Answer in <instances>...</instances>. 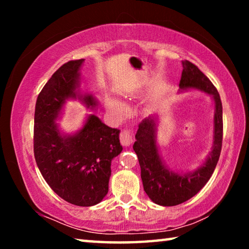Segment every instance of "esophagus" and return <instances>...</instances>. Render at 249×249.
<instances>
[{"mask_svg": "<svg viewBox=\"0 0 249 249\" xmlns=\"http://www.w3.org/2000/svg\"><path fill=\"white\" fill-rule=\"evenodd\" d=\"M120 140H121V142L123 146H125V147L129 146L133 142V133L128 129L122 130L121 135H120Z\"/></svg>", "mask_w": 249, "mask_h": 249, "instance_id": "1", "label": "esophagus"}]
</instances>
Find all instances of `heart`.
<instances>
[{
    "label": "heart",
    "instance_id": "obj_1",
    "mask_svg": "<svg viewBox=\"0 0 249 249\" xmlns=\"http://www.w3.org/2000/svg\"><path fill=\"white\" fill-rule=\"evenodd\" d=\"M105 105H107L109 111L115 113V114H122L125 108L124 103L115 96H107V100H105Z\"/></svg>",
    "mask_w": 249,
    "mask_h": 249
}]
</instances>
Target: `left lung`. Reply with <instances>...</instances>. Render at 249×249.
Listing matches in <instances>:
<instances>
[{
    "instance_id": "1",
    "label": "left lung",
    "mask_w": 249,
    "mask_h": 249,
    "mask_svg": "<svg viewBox=\"0 0 249 249\" xmlns=\"http://www.w3.org/2000/svg\"><path fill=\"white\" fill-rule=\"evenodd\" d=\"M179 93L197 90L209 94L214 104L213 142L204 161L190 171L172 170L163 160L157 144L158 115L142 120L135 135L133 149L141 166L144 190L154 203L174 206L191 199L204 187L217 165L223 140V111L220 94L209 78L190 61H182Z\"/></svg>"
}]
</instances>
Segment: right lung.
<instances>
[{"label": "right lung", "mask_w": 249, "mask_h": 249, "mask_svg": "<svg viewBox=\"0 0 249 249\" xmlns=\"http://www.w3.org/2000/svg\"><path fill=\"white\" fill-rule=\"evenodd\" d=\"M83 64L84 59H79L61 66L37 98L34 154L54 193L71 204L92 206L107 195L112 160L123 147L120 129L108 127L93 113L72 133L64 132L57 123L69 101L78 100L90 112L99 107L94 94L80 90Z\"/></svg>", "instance_id": "add662e5"}]
</instances>
